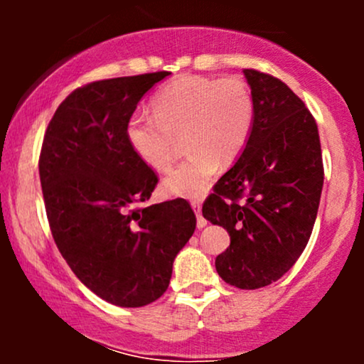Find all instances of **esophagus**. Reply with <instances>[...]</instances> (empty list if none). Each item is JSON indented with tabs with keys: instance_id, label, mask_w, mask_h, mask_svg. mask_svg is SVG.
I'll use <instances>...</instances> for the list:
<instances>
[{
	"instance_id": "obj_1",
	"label": "esophagus",
	"mask_w": 364,
	"mask_h": 364,
	"mask_svg": "<svg viewBox=\"0 0 364 364\" xmlns=\"http://www.w3.org/2000/svg\"><path fill=\"white\" fill-rule=\"evenodd\" d=\"M191 207H193L195 214H196V225H198V229L205 228L207 225V220L202 217V212H200V208H202V202L200 200H191Z\"/></svg>"
}]
</instances>
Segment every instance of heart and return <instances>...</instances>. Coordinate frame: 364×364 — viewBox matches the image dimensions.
Segmentation results:
<instances>
[{
	"instance_id": "b5f03b06",
	"label": "heart",
	"mask_w": 364,
	"mask_h": 364,
	"mask_svg": "<svg viewBox=\"0 0 364 364\" xmlns=\"http://www.w3.org/2000/svg\"><path fill=\"white\" fill-rule=\"evenodd\" d=\"M152 116H133L129 147L149 168L166 171L176 157V139L190 150L162 181L166 193L200 196L219 171L243 154L255 119L253 94L240 77L181 75L152 97Z\"/></svg>"
}]
</instances>
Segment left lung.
Masks as SVG:
<instances>
[{"label": "left lung", "mask_w": 364, "mask_h": 364, "mask_svg": "<svg viewBox=\"0 0 364 364\" xmlns=\"http://www.w3.org/2000/svg\"><path fill=\"white\" fill-rule=\"evenodd\" d=\"M253 94L252 135L236 164L214 185L202 214L231 245L217 274L240 289L281 279L310 240L323 186L316 121L282 80L243 70Z\"/></svg>", "instance_id": "8db88e82"}]
</instances>
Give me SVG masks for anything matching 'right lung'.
<instances>
[{"label":"right lung","instance_id":"right-lung-1","mask_svg":"<svg viewBox=\"0 0 364 364\" xmlns=\"http://www.w3.org/2000/svg\"><path fill=\"white\" fill-rule=\"evenodd\" d=\"M168 75L109 78L73 90L49 121L41 149L54 243L73 274L116 306L161 298L196 228L185 198L144 205L159 179L127 139L136 104Z\"/></svg>","mask_w":364,"mask_h":364}]
</instances>
